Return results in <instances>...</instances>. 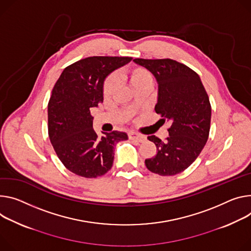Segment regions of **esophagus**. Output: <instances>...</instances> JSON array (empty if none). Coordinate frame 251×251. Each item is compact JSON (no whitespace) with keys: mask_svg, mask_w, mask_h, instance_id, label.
<instances>
[{"mask_svg":"<svg viewBox=\"0 0 251 251\" xmlns=\"http://www.w3.org/2000/svg\"><path fill=\"white\" fill-rule=\"evenodd\" d=\"M128 136H129V139H131V140H137L139 142L146 141V136L142 135L140 133H137V132H130L128 134Z\"/></svg>","mask_w":251,"mask_h":251,"instance_id":"34e87169","label":"esophagus"}]
</instances>
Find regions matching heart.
Wrapping results in <instances>:
<instances>
[{
	"instance_id": "1",
	"label": "heart",
	"mask_w": 251,
	"mask_h": 251,
	"mask_svg": "<svg viewBox=\"0 0 251 251\" xmlns=\"http://www.w3.org/2000/svg\"><path fill=\"white\" fill-rule=\"evenodd\" d=\"M125 78L129 81L134 89H137L144 85H152L153 78L149 71L142 67H134L125 73ZM118 81L115 75L108 76L103 83V95L105 98H109L115 91Z\"/></svg>"
}]
</instances>
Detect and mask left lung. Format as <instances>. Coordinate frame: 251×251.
I'll return each mask as SVG.
<instances>
[{"label": "left lung", "mask_w": 251, "mask_h": 251, "mask_svg": "<svg viewBox=\"0 0 251 251\" xmlns=\"http://www.w3.org/2000/svg\"><path fill=\"white\" fill-rule=\"evenodd\" d=\"M134 63L150 71L158 84L155 112L163 122L171 123L169 137L162 141L155 135L148 140L157 153L146 159L149 171L172 176L184 171L199 156L207 142L211 106L200 77L189 67L171 59H134Z\"/></svg>", "instance_id": "left-lung-1"}]
</instances>
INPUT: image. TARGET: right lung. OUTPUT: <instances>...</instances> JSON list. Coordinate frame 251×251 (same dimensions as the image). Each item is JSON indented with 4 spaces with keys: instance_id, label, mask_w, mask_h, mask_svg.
Segmentation results:
<instances>
[{
    "instance_id": "right-lung-1",
    "label": "right lung",
    "mask_w": 251,
    "mask_h": 251,
    "mask_svg": "<svg viewBox=\"0 0 251 251\" xmlns=\"http://www.w3.org/2000/svg\"><path fill=\"white\" fill-rule=\"evenodd\" d=\"M131 57H88L65 68L48 104L50 141L64 166L76 175L96 178L107 173L114 148L128 139L125 132L102 136L93 129L91 108L103 102V83Z\"/></svg>"
}]
</instances>
